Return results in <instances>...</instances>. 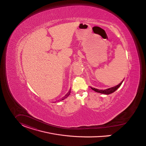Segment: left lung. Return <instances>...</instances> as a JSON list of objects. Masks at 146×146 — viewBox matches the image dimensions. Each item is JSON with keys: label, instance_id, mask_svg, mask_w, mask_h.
Segmentation results:
<instances>
[{"label": "left lung", "instance_id": "left-lung-1", "mask_svg": "<svg viewBox=\"0 0 146 146\" xmlns=\"http://www.w3.org/2000/svg\"><path fill=\"white\" fill-rule=\"evenodd\" d=\"M122 81L120 84H119L118 85H117L116 86H114V87H112V88H107V89H106V90H98V89H97V88H91H91L94 91H96V92H97L108 95V94H111V93L115 92V91L117 89L121 86V85L122 84Z\"/></svg>", "mask_w": 146, "mask_h": 146}]
</instances>
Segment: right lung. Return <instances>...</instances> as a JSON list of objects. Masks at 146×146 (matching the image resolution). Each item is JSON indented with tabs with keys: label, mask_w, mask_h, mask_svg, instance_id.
<instances>
[{
	"label": "right lung",
	"mask_w": 146,
	"mask_h": 146,
	"mask_svg": "<svg viewBox=\"0 0 146 146\" xmlns=\"http://www.w3.org/2000/svg\"><path fill=\"white\" fill-rule=\"evenodd\" d=\"M70 92H71V89L68 91V92L64 97H62V98L61 100H64V99H65L66 98H67V97H68V96L70 95ZM61 100H60V101H61Z\"/></svg>",
	"instance_id": "1"
}]
</instances>
